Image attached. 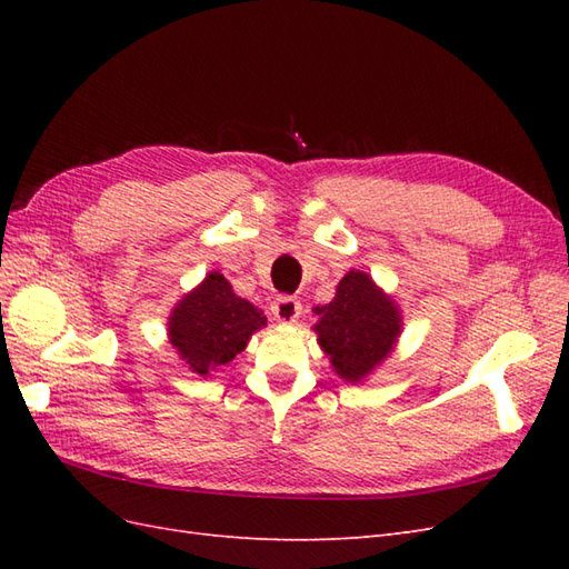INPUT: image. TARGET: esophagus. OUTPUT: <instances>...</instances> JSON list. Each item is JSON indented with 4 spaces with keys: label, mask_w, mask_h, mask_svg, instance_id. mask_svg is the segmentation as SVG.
I'll return each instance as SVG.
<instances>
[{
    "label": "esophagus",
    "mask_w": 569,
    "mask_h": 569,
    "mask_svg": "<svg viewBox=\"0 0 569 569\" xmlns=\"http://www.w3.org/2000/svg\"><path fill=\"white\" fill-rule=\"evenodd\" d=\"M270 311L274 316V320L280 322H297V318L301 316V301L295 297H278L272 301Z\"/></svg>",
    "instance_id": "34e87169"
}]
</instances>
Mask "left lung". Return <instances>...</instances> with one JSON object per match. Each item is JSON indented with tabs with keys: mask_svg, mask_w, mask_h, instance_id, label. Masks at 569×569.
I'll list each match as a JSON object with an SVG mask.
<instances>
[{
	"mask_svg": "<svg viewBox=\"0 0 569 569\" xmlns=\"http://www.w3.org/2000/svg\"><path fill=\"white\" fill-rule=\"evenodd\" d=\"M316 316L320 349L341 380L353 385L363 382L393 351L403 325L399 306L363 270L343 274L335 299L316 306Z\"/></svg>",
	"mask_w": 569,
	"mask_h": 569,
	"instance_id": "obj_1",
	"label": "left lung"
}]
</instances>
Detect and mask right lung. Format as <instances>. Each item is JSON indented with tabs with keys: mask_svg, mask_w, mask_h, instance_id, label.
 <instances>
[{
	"mask_svg": "<svg viewBox=\"0 0 569 569\" xmlns=\"http://www.w3.org/2000/svg\"><path fill=\"white\" fill-rule=\"evenodd\" d=\"M266 327L263 311L237 297L220 272H209L180 299L168 318V339L189 370L209 377L247 349L256 330Z\"/></svg>",
	"mask_w": 569,
	"mask_h": 569,
	"instance_id": "add662e5",
	"label": "right lung"
}]
</instances>
